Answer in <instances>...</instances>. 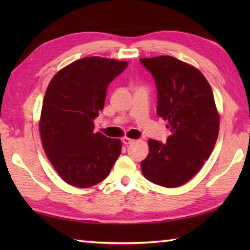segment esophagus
Listing matches in <instances>:
<instances>
[{"label": "esophagus", "instance_id": "34e87169", "mask_svg": "<svg viewBox=\"0 0 250 250\" xmlns=\"http://www.w3.org/2000/svg\"><path fill=\"white\" fill-rule=\"evenodd\" d=\"M135 140H133V139H130L128 137H125L124 139H122V142L125 143V145H130V143H133Z\"/></svg>", "mask_w": 250, "mask_h": 250}]
</instances>
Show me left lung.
<instances>
[{"mask_svg":"<svg viewBox=\"0 0 250 250\" xmlns=\"http://www.w3.org/2000/svg\"><path fill=\"white\" fill-rule=\"evenodd\" d=\"M158 89V116L167 121L166 143L150 139L149 154L141 162L146 180L177 188L198 173L213 152L219 113L210 84L195 67L172 56L141 58Z\"/></svg>","mask_w":250,"mask_h":250,"instance_id":"8db88e82","label":"left lung"}]
</instances>
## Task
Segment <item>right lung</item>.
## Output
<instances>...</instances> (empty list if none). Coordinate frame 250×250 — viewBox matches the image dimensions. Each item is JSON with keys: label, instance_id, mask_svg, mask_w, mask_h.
Returning <instances> with one entry per match:
<instances>
[{"label": "right lung", "instance_id": "1", "mask_svg": "<svg viewBox=\"0 0 250 250\" xmlns=\"http://www.w3.org/2000/svg\"><path fill=\"white\" fill-rule=\"evenodd\" d=\"M128 62L84 57L62 68L43 100L40 134L46 155L69 185L87 188L100 183L121 153L119 139L94 132L109 83Z\"/></svg>", "mask_w": 250, "mask_h": 250}]
</instances>
